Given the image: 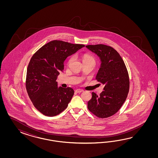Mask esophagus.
I'll list each match as a JSON object with an SVG mask.
<instances>
[{
	"label": "esophagus",
	"mask_w": 158,
	"mask_h": 158,
	"mask_svg": "<svg viewBox=\"0 0 158 158\" xmlns=\"http://www.w3.org/2000/svg\"><path fill=\"white\" fill-rule=\"evenodd\" d=\"M84 91L83 90H82V89H77L76 90H75V92L77 93H81V92H83V91Z\"/></svg>",
	"instance_id": "esophagus-1"
}]
</instances>
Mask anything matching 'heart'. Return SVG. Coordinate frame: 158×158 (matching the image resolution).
I'll return each instance as SVG.
<instances>
[{
	"label": "heart",
	"instance_id": "heart-1",
	"mask_svg": "<svg viewBox=\"0 0 158 158\" xmlns=\"http://www.w3.org/2000/svg\"><path fill=\"white\" fill-rule=\"evenodd\" d=\"M73 60V58H71L69 60V61H68V64H71V63L72 62ZM82 62H83V64L86 63V62H90L95 63V60H94V57H93L90 55L86 54H84V55L82 56Z\"/></svg>",
	"mask_w": 158,
	"mask_h": 158
}]
</instances>
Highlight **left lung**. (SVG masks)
Returning <instances> with one entry per match:
<instances>
[{
  "label": "left lung",
  "mask_w": 158,
  "mask_h": 158,
  "mask_svg": "<svg viewBox=\"0 0 158 158\" xmlns=\"http://www.w3.org/2000/svg\"><path fill=\"white\" fill-rule=\"evenodd\" d=\"M86 47L100 59V68L96 79L104 86L100 96L92 93L87 108L98 118H108L119 110L127 97L130 86L128 72L123 59L114 48L104 44Z\"/></svg>",
  "instance_id": "8db88e82"
}]
</instances>
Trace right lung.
<instances>
[{
  "mask_svg": "<svg viewBox=\"0 0 158 158\" xmlns=\"http://www.w3.org/2000/svg\"><path fill=\"white\" fill-rule=\"evenodd\" d=\"M85 46L53 40L40 48L31 58L26 89L34 106L43 115L54 116L68 106L74 90L71 87H58L56 80L66 58Z\"/></svg>",
  "mask_w": 158,
  "mask_h": 158,
  "instance_id": "1",
  "label": "right lung"
}]
</instances>
